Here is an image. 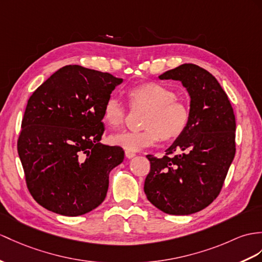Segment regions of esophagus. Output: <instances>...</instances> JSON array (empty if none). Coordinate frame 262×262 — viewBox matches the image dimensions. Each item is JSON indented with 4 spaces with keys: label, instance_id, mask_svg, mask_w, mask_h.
<instances>
[{
    "label": "esophagus",
    "instance_id": "1",
    "mask_svg": "<svg viewBox=\"0 0 262 262\" xmlns=\"http://www.w3.org/2000/svg\"><path fill=\"white\" fill-rule=\"evenodd\" d=\"M125 157L127 159H131L133 157H136V153L135 152H130V151H125Z\"/></svg>",
    "mask_w": 262,
    "mask_h": 262
}]
</instances>
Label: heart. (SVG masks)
Returning <instances> with one entry per match:
<instances>
[{
	"label": "heart",
	"mask_w": 262,
	"mask_h": 262,
	"mask_svg": "<svg viewBox=\"0 0 262 262\" xmlns=\"http://www.w3.org/2000/svg\"><path fill=\"white\" fill-rule=\"evenodd\" d=\"M131 107H145L141 131H123L112 135L109 141L125 151L137 152L155 144L159 138L169 142L186 131L190 121V109L186 102L177 99L171 89L157 82H142L126 91ZM126 112L117 99H107L102 119L111 127L122 125Z\"/></svg>",
	"instance_id": "obj_1"
}]
</instances>
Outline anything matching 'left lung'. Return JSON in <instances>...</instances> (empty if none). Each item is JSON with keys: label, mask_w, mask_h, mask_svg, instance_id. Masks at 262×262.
Returning <instances> with one entry per match:
<instances>
[{"label": "left lung", "mask_w": 262, "mask_h": 262, "mask_svg": "<svg viewBox=\"0 0 262 262\" xmlns=\"http://www.w3.org/2000/svg\"><path fill=\"white\" fill-rule=\"evenodd\" d=\"M159 79L180 81L187 89L190 121L163 158L146 156L151 168L144 193L161 211L187 215L220 193L235 155V118L228 95L207 70L186 63Z\"/></svg>", "instance_id": "1"}]
</instances>
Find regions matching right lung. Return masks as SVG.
<instances>
[{"label":"right lung","mask_w":262,"mask_h":262,"mask_svg":"<svg viewBox=\"0 0 262 262\" xmlns=\"http://www.w3.org/2000/svg\"><path fill=\"white\" fill-rule=\"evenodd\" d=\"M122 79L81 66L57 70L31 95L17 152L34 200L76 216L99 207L109 173L124 159L120 146L100 143L102 112Z\"/></svg>","instance_id":"right-lung-1"}]
</instances>
